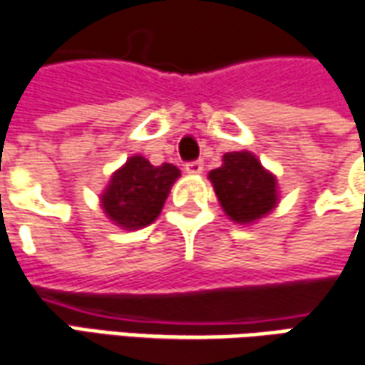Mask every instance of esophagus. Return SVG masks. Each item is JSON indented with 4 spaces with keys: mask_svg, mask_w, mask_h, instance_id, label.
<instances>
[{
    "mask_svg": "<svg viewBox=\"0 0 365 365\" xmlns=\"http://www.w3.org/2000/svg\"><path fill=\"white\" fill-rule=\"evenodd\" d=\"M202 171H204V163L202 161H190V163H185V173L196 175V173H202Z\"/></svg>",
    "mask_w": 365,
    "mask_h": 365,
    "instance_id": "esophagus-1",
    "label": "esophagus"
}]
</instances>
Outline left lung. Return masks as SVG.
<instances>
[{"mask_svg":"<svg viewBox=\"0 0 365 365\" xmlns=\"http://www.w3.org/2000/svg\"><path fill=\"white\" fill-rule=\"evenodd\" d=\"M208 178L222 210L239 225L255 222L276 208V178L253 153H227L222 157V165L212 169Z\"/></svg>","mask_w":365,"mask_h":365,"instance_id":"left-lung-1","label":"left lung"}]
</instances>
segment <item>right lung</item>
<instances>
[{"instance_id":"right-lung-1","label":"right lung","mask_w":365,"mask_h":365,"mask_svg":"<svg viewBox=\"0 0 365 365\" xmlns=\"http://www.w3.org/2000/svg\"><path fill=\"white\" fill-rule=\"evenodd\" d=\"M178 178L180 169L175 165L163 163L155 167L145 157L135 155L114 171L103 190V212L122 229H143L159 216Z\"/></svg>"}]
</instances>
